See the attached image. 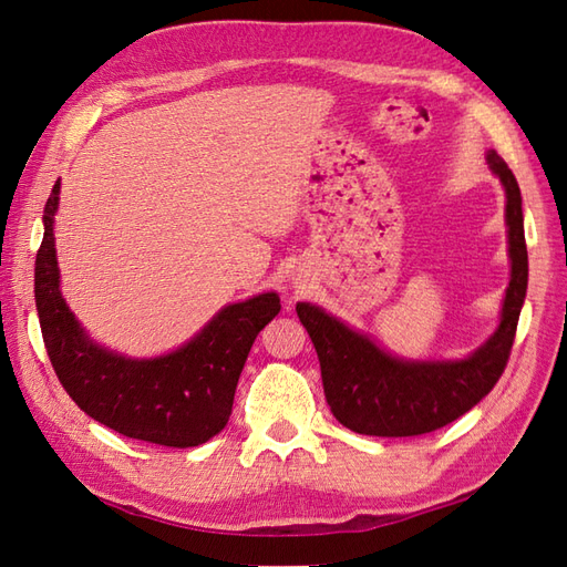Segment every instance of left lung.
Returning <instances> with one entry per match:
<instances>
[{"mask_svg":"<svg viewBox=\"0 0 567 567\" xmlns=\"http://www.w3.org/2000/svg\"><path fill=\"white\" fill-rule=\"evenodd\" d=\"M489 165L506 188L511 281L496 333L461 362H400L319 307L298 302L321 364L323 394L333 416L359 435L414 437L433 433L471 411L502 379L516 338L527 290L523 198L504 158L489 151Z\"/></svg>","mask_w":567,"mask_h":567,"instance_id":"obj_1","label":"left lung"}]
</instances>
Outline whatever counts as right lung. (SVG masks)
<instances>
[{"label": "right lung", "mask_w": 567, "mask_h": 567, "mask_svg": "<svg viewBox=\"0 0 567 567\" xmlns=\"http://www.w3.org/2000/svg\"><path fill=\"white\" fill-rule=\"evenodd\" d=\"M59 182L44 205V238L35 262V302L49 362L71 400L111 431L163 447H198L231 416L238 375L252 342L279 315L277 293L221 310L177 352L125 359L84 336L59 290L54 213Z\"/></svg>", "instance_id": "obj_1"}]
</instances>
